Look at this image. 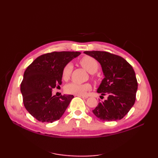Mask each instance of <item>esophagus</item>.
Returning a JSON list of instances; mask_svg holds the SVG:
<instances>
[{
	"instance_id": "34e87169",
	"label": "esophagus",
	"mask_w": 158,
	"mask_h": 158,
	"mask_svg": "<svg viewBox=\"0 0 158 158\" xmlns=\"http://www.w3.org/2000/svg\"><path fill=\"white\" fill-rule=\"evenodd\" d=\"M77 96L80 97V98H88V96H85V95H77Z\"/></svg>"
}]
</instances>
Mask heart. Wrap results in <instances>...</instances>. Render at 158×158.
I'll list each match as a JSON object with an SVG mask.
<instances>
[{
    "label": "heart",
    "mask_w": 158,
    "mask_h": 158,
    "mask_svg": "<svg viewBox=\"0 0 158 158\" xmlns=\"http://www.w3.org/2000/svg\"><path fill=\"white\" fill-rule=\"evenodd\" d=\"M79 64L87 71L92 74L97 72V70L99 69V63L98 60L89 56H83V58L80 59ZM72 70L73 66L71 64H67L64 67L62 71V77L64 81H68L70 79ZM92 78H94V75H92ZM91 88L92 86L89 83H81V84L76 83H70L65 87V91L66 93L70 94L83 95Z\"/></svg>",
    "instance_id": "1"
}]
</instances>
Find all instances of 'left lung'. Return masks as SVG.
Wrapping results in <instances>:
<instances>
[{
	"mask_svg": "<svg viewBox=\"0 0 158 158\" xmlns=\"http://www.w3.org/2000/svg\"><path fill=\"white\" fill-rule=\"evenodd\" d=\"M101 64L105 78L97 90L107 98L100 101L92 111L102 121L122 119L136 100L138 83L132 66L122 57L109 52L86 51Z\"/></svg>",
	"mask_w": 158,
	"mask_h": 158,
	"instance_id": "left-lung-1",
	"label": "left lung"
}]
</instances>
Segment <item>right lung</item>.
Here are the masks:
<instances>
[{
    "instance_id": "obj_1",
    "label": "right lung",
    "mask_w": 158,
    "mask_h": 158,
    "mask_svg": "<svg viewBox=\"0 0 158 158\" xmlns=\"http://www.w3.org/2000/svg\"><path fill=\"white\" fill-rule=\"evenodd\" d=\"M77 52H53L39 56L23 74L20 85L26 109L39 122L52 123L64 113L73 95L52 96V89L62 84V71Z\"/></svg>"
}]
</instances>
